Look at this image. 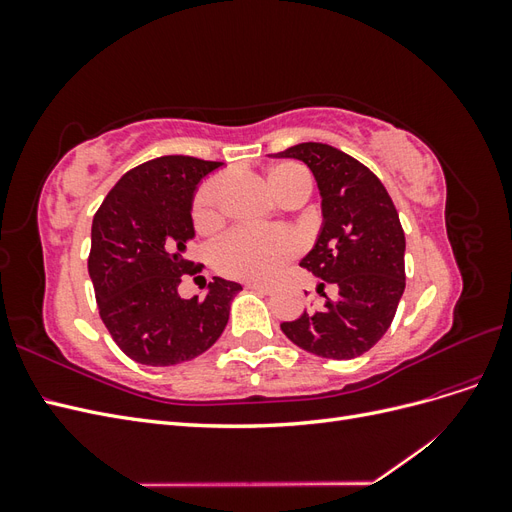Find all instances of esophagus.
I'll return each mask as SVG.
<instances>
[{"label": "esophagus", "mask_w": 512, "mask_h": 512, "mask_svg": "<svg viewBox=\"0 0 512 512\" xmlns=\"http://www.w3.org/2000/svg\"><path fill=\"white\" fill-rule=\"evenodd\" d=\"M247 290H254V292H260V294H269L271 292V286H265V284H256V282H250L245 284Z\"/></svg>", "instance_id": "34e87169"}]
</instances>
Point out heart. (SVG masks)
<instances>
[{"label": "heart", "instance_id": "heart-1", "mask_svg": "<svg viewBox=\"0 0 512 512\" xmlns=\"http://www.w3.org/2000/svg\"><path fill=\"white\" fill-rule=\"evenodd\" d=\"M273 198L282 205L290 200H305L312 192V177L301 164L284 162L269 168L265 177ZM224 200V179L213 177L200 185L192 203V222L198 232L213 235L220 230ZM299 252V241L290 232H252L235 230L213 250L215 269L232 280L269 282Z\"/></svg>", "mask_w": 512, "mask_h": 512}]
</instances>
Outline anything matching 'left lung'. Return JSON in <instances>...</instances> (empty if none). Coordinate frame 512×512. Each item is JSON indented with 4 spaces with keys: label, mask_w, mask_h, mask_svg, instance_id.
I'll use <instances>...</instances> for the list:
<instances>
[{
    "label": "left lung",
    "mask_w": 512,
    "mask_h": 512,
    "mask_svg": "<svg viewBox=\"0 0 512 512\" xmlns=\"http://www.w3.org/2000/svg\"><path fill=\"white\" fill-rule=\"evenodd\" d=\"M275 158L301 160L322 198L320 235L301 267L337 290L318 312L282 322L292 344L324 359L365 354L391 327L406 288V237L382 181L348 153L301 143Z\"/></svg>",
    "instance_id": "obj_1"
}]
</instances>
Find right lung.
Wrapping results in <instances>:
<instances>
[{
    "label": "right lung",
    "instance_id": "add662e5",
    "mask_svg": "<svg viewBox=\"0 0 512 512\" xmlns=\"http://www.w3.org/2000/svg\"><path fill=\"white\" fill-rule=\"evenodd\" d=\"M222 162L162 156L128 170L91 224L87 260L100 318L132 361L168 367L209 350L222 335L241 284L213 277L203 299H181V275L194 239L198 183Z\"/></svg>",
    "mask_w": 512,
    "mask_h": 512
}]
</instances>
